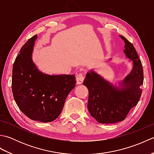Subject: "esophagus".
Wrapping results in <instances>:
<instances>
[{
  "instance_id": "1",
  "label": "esophagus",
  "mask_w": 154,
  "mask_h": 154,
  "mask_svg": "<svg viewBox=\"0 0 154 154\" xmlns=\"http://www.w3.org/2000/svg\"><path fill=\"white\" fill-rule=\"evenodd\" d=\"M75 78H76V81L78 85H80L81 83H83L85 77L83 76V75L82 73H79L77 74L76 76H75Z\"/></svg>"
}]
</instances>
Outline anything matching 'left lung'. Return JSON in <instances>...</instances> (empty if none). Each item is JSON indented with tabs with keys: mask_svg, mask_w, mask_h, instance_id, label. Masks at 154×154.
I'll return each mask as SVG.
<instances>
[{
	"mask_svg": "<svg viewBox=\"0 0 154 154\" xmlns=\"http://www.w3.org/2000/svg\"><path fill=\"white\" fill-rule=\"evenodd\" d=\"M125 42L124 52L133 61L134 67L118 89L103 79L95 72H88L83 85L89 90L88 110L99 123H116L126 119L141 97L143 71L141 60L132 43L120 35Z\"/></svg>",
	"mask_w": 154,
	"mask_h": 154,
	"instance_id": "8db88e82",
	"label": "left lung"
}]
</instances>
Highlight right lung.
<instances>
[{
    "instance_id": "right-lung-1",
    "label": "right lung",
    "mask_w": 154,
    "mask_h": 154,
    "mask_svg": "<svg viewBox=\"0 0 154 154\" xmlns=\"http://www.w3.org/2000/svg\"><path fill=\"white\" fill-rule=\"evenodd\" d=\"M37 35L29 39L16 57L12 90L18 108L33 120L50 122L60 116L65 99L75 87L74 75H50L39 71L32 60Z\"/></svg>"
}]
</instances>
